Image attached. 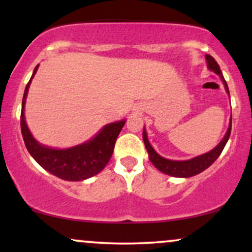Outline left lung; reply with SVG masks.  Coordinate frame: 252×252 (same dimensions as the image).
Here are the masks:
<instances>
[{"label":"left lung","mask_w":252,"mask_h":252,"mask_svg":"<svg viewBox=\"0 0 252 252\" xmlns=\"http://www.w3.org/2000/svg\"><path fill=\"white\" fill-rule=\"evenodd\" d=\"M206 62H207V67L221 78L222 83H224L225 90H226L228 96H230L227 84L224 80V78H222L220 67H219V65L217 63L215 58L209 56V54H206ZM231 126H232V115H231L230 126H228L226 134H225L224 138L219 142L218 146H217L216 148H213L211 152L206 153V154L199 155L196 156V158H190V160H186V161H173V160H168V158H164L161 155H158L154 150V148L150 146L148 141V136H147L146 129L144 128H143V142H144V146H146L147 152H148L150 162L154 164L160 172H162L167 175L175 176V178H190V176H194L196 174H199V173L204 172L206 168H209L211 164L215 162L217 158H219V155L221 154L222 149H224L225 144H226V142L228 141V137H230Z\"/></svg>","instance_id":"1"}]
</instances>
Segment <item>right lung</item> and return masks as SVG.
Returning a JSON list of instances; mask_svg holds the SVG:
<instances>
[{
	"label": "right lung",
	"mask_w": 252,
	"mask_h": 252,
	"mask_svg": "<svg viewBox=\"0 0 252 252\" xmlns=\"http://www.w3.org/2000/svg\"><path fill=\"white\" fill-rule=\"evenodd\" d=\"M37 67L25 89L21 109V132L26 148L43 169L66 181H82L102 172L109 162L117 136L120 135L126 120L106 124L94 138L83 144L67 149H54L40 144L31 134L25 120V104L28 89Z\"/></svg>",
	"instance_id": "right-lung-1"
}]
</instances>
